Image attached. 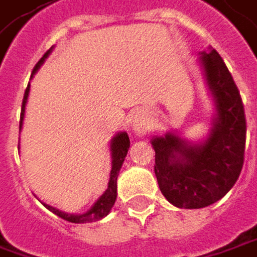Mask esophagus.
<instances>
[{"label":"esophagus","mask_w":257,"mask_h":257,"mask_svg":"<svg viewBox=\"0 0 257 257\" xmlns=\"http://www.w3.org/2000/svg\"><path fill=\"white\" fill-rule=\"evenodd\" d=\"M132 128L134 132L140 137H143L146 132H147V122H146V117L143 114H135L134 116V120H132Z\"/></svg>","instance_id":"esophagus-1"}]
</instances>
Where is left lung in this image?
<instances>
[{
  "label": "left lung",
  "mask_w": 257,
  "mask_h": 257,
  "mask_svg": "<svg viewBox=\"0 0 257 257\" xmlns=\"http://www.w3.org/2000/svg\"><path fill=\"white\" fill-rule=\"evenodd\" d=\"M198 61L215 108L207 135L191 141L178 131H168L150 141L159 188L179 209H201L221 200L237 182L244 162L245 116L240 92L212 47L200 53Z\"/></svg>",
  "instance_id": "obj_1"
}]
</instances>
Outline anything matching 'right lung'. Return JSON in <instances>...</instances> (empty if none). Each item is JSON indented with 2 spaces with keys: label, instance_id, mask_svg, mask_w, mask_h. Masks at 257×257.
I'll return each mask as SVG.
<instances>
[{
  "label": "right lung",
  "instance_id": "right-lung-1",
  "mask_svg": "<svg viewBox=\"0 0 257 257\" xmlns=\"http://www.w3.org/2000/svg\"><path fill=\"white\" fill-rule=\"evenodd\" d=\"M54 47H51L44 56L42 59L36 63L35 69H34V73L31 78H34L36 72L39 70V67L44 64V61L48 59V56L51 54ZM29 89H31V85H28L26 91H25V97H23V104H22V117H20V129L23 126V119H25V110H26V103H28V97H29ZM129 137L128 134L123 131V132H117L111 141H110V156H111V171H110V179H108V185H107V190L101 194V197L98 198L89 210H86L85 213H67V212H63L54 206H50L47 203H44V206L51 210L54 215L60 216L61 219L69 222H73V223H86V222H95L103 219L104 216H107L116 201L117 197V175H119V171L123 165V160L126 157L129 150Z\"/></svg>",
  "mask_w": 257,
  "mask_h": 257
}]
</instances>
